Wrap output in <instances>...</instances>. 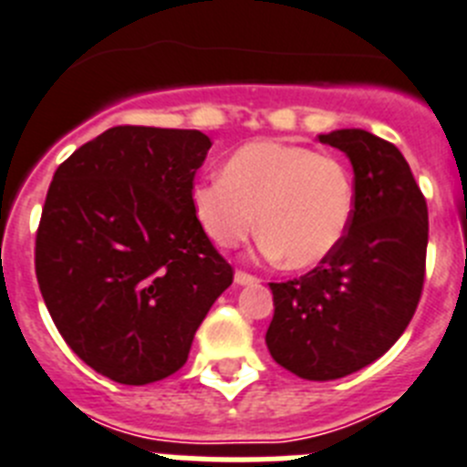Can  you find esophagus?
Segmentation results:
<instances>
[{
  "label": "esophagus",
  "instance_id": "obj_1",
  "mask_svg": "<svg viewBox=\"0 0 467 467\" xmlns=\"http://www.w3.org/2000/svg\"><path fill=\"white\" fill-rule=\"evenodd\" d=\"M234 282L242 284V286H249V284H258V282H261V279H258L256 275L244 273V270H237V273H234Z\"/></svg>",
  "mask_w": 467,
  "mask_h": 467
}]
</instances>
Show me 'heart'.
Wrapping results in <instances>:
<instances>
[{
    "instance_id": "1",
    "label": "heart",
    "mask_w": 467,
    "mask_h": 467,
    "mask_svg": "<svg viewBox=\"0 0 467 467\" xmlns=\"http://www.w3.org/2000/svg\"><path fill=\"white\" fill-rule=\"evenodd\" d=\"M350 173L336 157L303 145L258 140L239 148L223 173L192 192L202 228L223 249L256 233L286 267L317 265L346 237L352 216Z\"/></svg>"
}]
</instances>
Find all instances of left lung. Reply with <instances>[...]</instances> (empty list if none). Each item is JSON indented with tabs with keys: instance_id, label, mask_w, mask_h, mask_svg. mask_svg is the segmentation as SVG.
<instances>
[{
	"instance_id": "left-lung-1",
	"label": "left lung",
	"mask_w": 467,
	"mask_h": 467,
	"mask_svg": "<svg viewBox=\"0 0 467 467\" xmlns=\"http://www.w3.org/2000/svg\"><path fill=\"white\" fill-rule=\"evenodd\" d=\"M319 140L355 171V206L334 254L301 277L270 284L265 343L275 362L306 380L355 374L395 346L425 282L428 204L402 152L362 129Z\"/></svg>"
}]
</instances>
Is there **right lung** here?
<instances>
[{
  "instance_id": "obj_1",
  "label": "right lung",
  "mask_w": 467,
  "mask_h": 467,
  "mask_svg": "<svg viewBox=\"0 0 467 467\" xmlns=\"http://www.w3.org/2000/svg\"><path fill=\"white\" fill-rule=\"evenodd\" d=\"M209 148L194 129L112 127L48 185L35 239L39 291L72 352L117 383L176 374L233 284L192 204Z\"/></svg>"
}]
</instances>
